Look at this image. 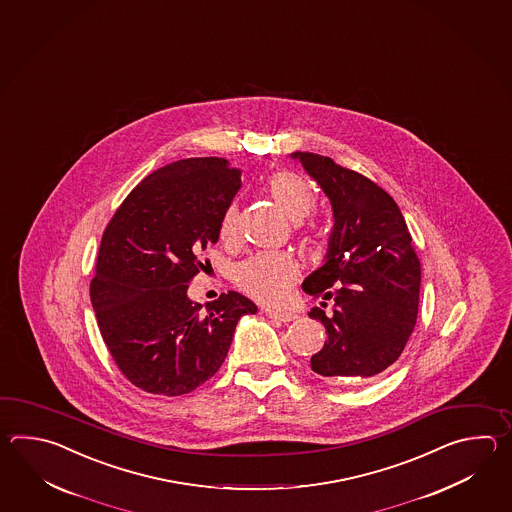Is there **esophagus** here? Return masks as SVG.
Segmentation results:
<instances>
[{
    "instance_id": "1",
    "label": "esophagus",
    "mask_w": 512,
    "mask_h": 512,
    "mask_svg": "<svg viewBox=\"0 0 512 512\" xmlns=\"http://www.w3.org/2000/svg\"><path fill=\"white\" fill-rule=\"evenodd\" d=\"M269 318H274V320H280V322H293L296 315L294 313H289V311H274V309H267L265 311Z\"/></svg>"
}]
</instances>
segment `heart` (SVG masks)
I'll return each mask as SVG.
<instances>
[{"label": "heart", "mask_w": 512, "mask_h": 512, "mask_svg": "<svg viewBox=\"0 0 512 512\" xmlns=\"http://www.w3.org/2000/svg\"><path fill=\"white\" fill-rule=\"evenodd\" d=\"M267 194L285 216L298 221L309 216L315 208V194L307 179L291 170H280L267 179ZM240 210L236 203L225 208L219 236L223 241H234L238 236ZM298 276V263L287 252H261L241 261L232 272L236 287L249 294L256 302L267 305L282 304L291 293Z\"/></svg>", "instance_id": "heart-1"}]
</instances>
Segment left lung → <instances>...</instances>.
Instances as JSON below:
<instances>
[{"instance_id":"left-lung-1","label":"left lung","mask_w":512,"mask_h":512,"mask_svg":"<svg viewBox=\"0 0 512 512\" xmlns=\"http://www.w3.org/2000/svg\"><path fill=\"white\" fill-rule=\"evenodd\" d=\"M333 207L326 263L302 283L313 298L333 300V315L313 307L326 327L311 368L331 382L371 379L401 357L419 309L421 263L393 197L366 175L331 157L296 152Z\"/></svg>"}]
</instances>
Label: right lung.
I'll return each instance as SVG.
<instances>
[{"mask_svg": "<svg viewBox=\"0 0 512 512\" xmlns=\"http://www.w3.org/2000/svg\"><path fill=\"white\" fill-rule=\"evenodd\" d=\"M240 186V168L221 157L166 164L131 190L102 234L91 304L117 368L144 392H194L223 364L241 316L258 311L234 291L207 311L186 296Z\"/></svg>", "mask_w": 512, "mask_h": 512, "instance_id": "right-lung-1", "label": "right lung"}]
</instances>
